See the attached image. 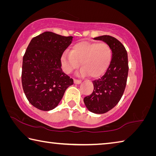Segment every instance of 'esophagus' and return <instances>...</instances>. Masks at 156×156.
Here are the masks:
<instances>
[{"instance_id":"1","label":"esophagus","mask_w":156,"mask_h":156,"mask_svg":"<svg viewBox=\"0 0 156 156\" xmlns=\"http://www.w3.org/2000/svg\"><path fill=\"white\" fill-rule=\"evenodd\" d=\"M73 83H74V84H80L82 83V81L79 80H76V79H74V80H73Z\"/></svg>"}]
</instances>
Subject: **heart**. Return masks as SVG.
Returning a JSON list of instances; mask_svg holds the SVG:
<instances>
[{"label":"heart","mask_w":156,"mask_h":156,"mask_svg":"<svg viewBox=\"0 0 156 156\" xmlns=\"http://www.w3.org/2000/svg\"><path fill=\"white\" fill-rule=\"evenodd\" d=\"M112 61V50L106 43L80 41L72 46L70 52L61 56V66L67 73L72 72L81 64V74L98 78L103 75Z\"/></svg>","instance_id":"heart-1"}]
</instances>
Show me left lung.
I'll return each instance as SVG.
<instances>
[{
	"label": "left lung",
	"instance_id": "obj_1",
	"mask_svg": "<svg viewBox=\"0 0 156 156\" xmlns=\"http://www.w3.org/2000/svg\"><path fill=\"white\" fill-rule=\"evenodd\" d=\"M109 45L112 50V61L104 75L93 81V93L84 98V103L90 112L104 114L113 108L123 94L128 75V58L123 45L110 35L95 37Z\"/></svg>",
	"mask_w": 156,
	"mask_h": 156
}]
</instances>
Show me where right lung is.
Listing matches in <instances>:
<instances>
[{"instance_id": "add662e5", "label": "right lung", "mask_w": 156, "mask_h": 156, "mask_svg": "<svg viewBox=\"0 0 156 156\" xmlns=\"http://www.w3.org/2000/svg\"><path fill=\"white\" fill-rule=\"evenodd\" d=\"M73 37L46 31L31 39L23 56L22 84L27 100L37 109L58 106L73 79L61 69V58Z\"/></svg>"}]
</instances>
